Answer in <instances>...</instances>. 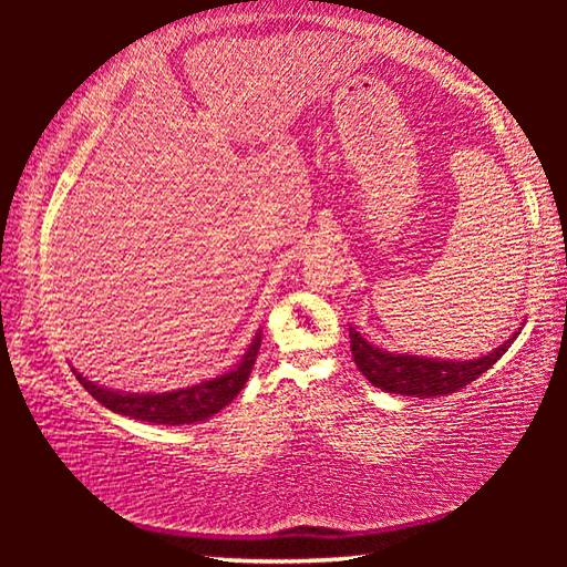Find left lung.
<instances>
[{
    "instance_id": "1",
    "label": "left lung",
    "mask_w": 567,
    "mask_h": 567,
    "mask_svg": "<svg viewBox=\"0 0 567 567\" xmlns=\"http://www.w3.org/2000/svg\"><path fill=\"white\" fill-rule=\"evenodd\" d=\"M520 332H515L511 340H505L501 348L487 352L485 358L453 362V360H433V358H412V354H392L362 338L358 330L350 328V350L354 364L368 378L372 385L395 392V395L410 398H435L450 395V392L463 390L470 382L477 380L485 370L503 358L513 340Z\"/></svg>"
}]
</instances>
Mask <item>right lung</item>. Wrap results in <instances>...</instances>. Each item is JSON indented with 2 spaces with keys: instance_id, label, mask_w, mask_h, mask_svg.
Instances as JSON below:
<instances>
[{
  "instance_id": "obj_1",
  "label": "right lung",
  "mask_w": 567,
  "mask_h": 567,
  "mask_svg": "<svg viewBox=\"0 0 567 567\" xmlns=\"http://www.w3.org/2000/svg\"><path fill=\"white\" fill-rule=\"evenodd\" d=\"M257 352H260V334L247 348L243 362L225 372V375L199 382V385L185 390L159 392V395H134V392L127 395V392L94 385V382L82 378L76 370L74 375L94 400L102 402L112 412H120V415L155 422V425H192V422L213 417L215 412H219L237 398V392L245 388L249 372H252Z\"/></svg>"
}]
</instances>
